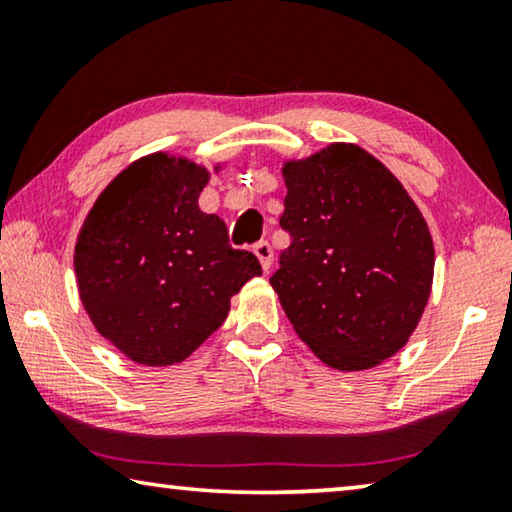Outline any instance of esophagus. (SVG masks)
Returning <instances> with one entry per match:
<instances>
[{"label": "esophagus", "instance_id": "1", "mask_svg": "<svg viewBox=\"0 0 512 512\" xmlns=\"http://www.w3.org/2000/svg\"><path fill=\"white\" fill-rule=\"evenodd\" d=\"M253 253L257 255L259 264H262L264 271H268V268H271V264H273V248H271V244H268V241H257L255 248H253Z\"/></svg>", "mask_w": 512, "mask_h": 512}]
</instances>
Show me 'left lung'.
Returning <instances> with one entry per match:
<instances>
[{
    "instance_id": "8db88e82",
    "label": "left lung",
    "mask_w": 512,
    "mask_h": 512,
    "mask_svg": "<svg viewBox=\"0 0 512 512\" xmlns=\"http://www.w3.org/2000/svg\"><path fill=\"white\" fill-rule=\"evenodd\" d=\"M291 246L271 277L284 314L325 366L370 370L418 327L433 239L418 205L375 155L334 142L282 167Z\"/></svg>"
}]
</instances>
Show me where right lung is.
Here are the masks:
<instances>
[{
    "label": "right lung",
    "instance_id": "right-lung-1",
    "mask_svg": "<svg viewBox=\"0 0 512 512\" xmlns=\"http://www.w3.org/2000/svg\"><path fill=\"white\" fill-rule=\"evenodd\" d=\"M207 180L187 158L144 155L103 189L76 239L92 325L142 366L185 361L221 327L230 298L262 275L253 253L228 244L219 216L198 207Z\"/></svg>",
    "mask_w": 512,
    "mask_h": 512
}]
</instances>
